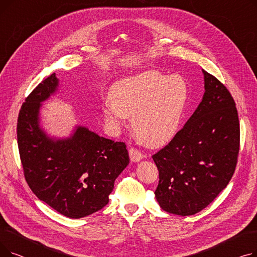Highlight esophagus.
<instances>
[{"label": "esophagus", "mask_w": 257, "mask_h": 257, "mask_svg": "<svg viewBox=\"0 0 257 257\" xmlns=\"http://www.w3.org/2000/svg\"><path fill=\"white\" fill-rule=\"evenodd\" d=\"M129 156H130L131 161H133V163H138V161L143 159L142 152L140 150L136 149V148H130V149H129Z\"/></svg>", "instance_id": "obj_1"}]
</instances>
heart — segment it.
<instances>
[{
  "label": "heart",
  "mask_w": 257,
  "mask_h": 257,
  "mask_svg": "<svg viewBox=\"0 0 257 257\" xmlns=\"http://www.w3.org/2000/svg\"><path fill=\"white\" fill-rule=\"evenodd\" d=\"M103 106L105 119L124 126L128 115L137 136L152 147L164 146L177 136L186 110L190 89L180 76L147 71L117 81Z\"/></svg>",
  "instance_id": "1"
}]
</instances>
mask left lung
Segmentation results:
<instances>
[{
	"instance_id": "1",
	"label": "left lung",
	"mask_w": 257,
	"mask_h": 257,
	"mask_svg": "<svg viewBox=\"0 0 257 257\" xmlns=\"http://www.w3.org/2000/svg\"><path fill=\"white\" fill-rule=\"evenodd\" d=\"M202 72L205 92L201 103L177 136L152 156L159 172V206L182 217L204 209L224 190L239 151L234 100L217 78Z\"/></svg>"
}]
</instances>
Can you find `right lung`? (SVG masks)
Segmentation results:
<instances>
[{
    "label": "right lung",
    "instance_id": "1",
    "mask_svg": "<svg viewBox=\"0 0 257 257\" xmlns=\"http://www.w3.org/2000/svg\"><path fill=\"white\" fill-rule=\"evenodd\" d=\"M55 73L26 98L18 118V145L27 183L36 197L71 219L102 209L114 180L129 164L125 143L76 126L69 138H50L40 127L42 103L57 91Z\"/></svg>",
    "mask_w": 257,
    "mask_h": 257
}]
</instances>
